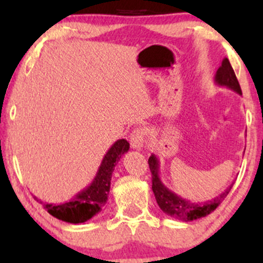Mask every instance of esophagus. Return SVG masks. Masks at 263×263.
I'll use <instances>...</instances> for the list:
<instances>
[{
    "label": "esophagus",
    "mask_w": 263,
    "mask_h": 263,
    "mask_svg": "<svg viewBox=\"0 0 263 263\" xmlns=\"http://www.w3.org/2000/svg\"><path fill=\"white\" fill-rule=\"evenodd\" d=\"M131 147L134 149H142L144 143V131L143 128H136L134 132H132L131 137Z\"/></svg>",
    "instance_id": "1"
}]
</instances>
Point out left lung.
<instances>
[{
    "instance_id": "1",
    "label": "left lung",
    "mask_w": 263,
    "mask_h": 263,
    "mask_svg": "<svg viewBox=\"0 0 263 263\" xmlns=\"http://www.w3.org/2000/svg\"><path fill=\"white\" fill-rule=\"evenodd\" d=\"M214 80H215L216 85L225 86L238 93V95H242L240 84H238L234 69H232L228 58L222 60L221 66L216 71ZM148 164L151 173H152V190L155 193L157 204L159 205L163 213L172 216V218L180 220V221L188 222L209 215L221 204V201L229 194V192L232 188V184H230L221 194L214 199H210V200L190 201L179 197L163 184L161 178H159V161L156 155H151L148 158Z\"/></svg>"
}]
</instances>
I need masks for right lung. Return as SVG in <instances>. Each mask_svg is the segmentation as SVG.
Wrapping results in <instances>:
<instances>
[{
	"instance_id": "right-lung-1",
	"label": "right lung",
	"mask_w": 263,
	"mask_h": 263,
	"mask_svg": "<svg viewBox=\"0 0 263 263\" xmlns=\"http://www.w3.org/2000/svg\"><path fill=\"white\" fill-rule=\"evenodd\" d=\"M129 143L126 140H117L102 158L98 173L90 185L78 193L70 201L64 204H43L44 209L54 218L70 224H81L90 220L96 214L100 213L101 208L106 204L108 193H110L111 177L115 165L119 163L121 157L128 152Z\"/></svg>"
}]
</instances>
